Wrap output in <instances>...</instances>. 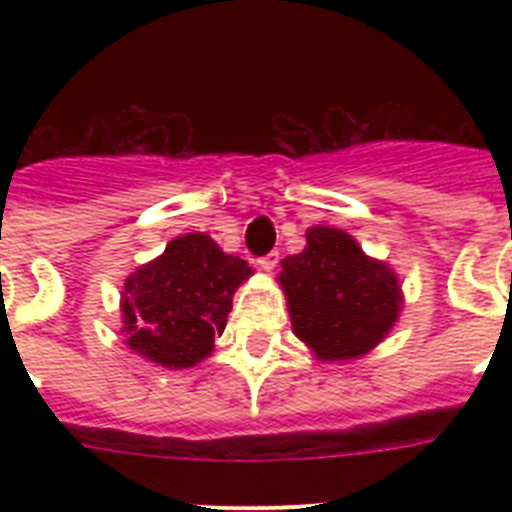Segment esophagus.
Returning a JSON list of instances; mask_svg holds the SVG:
<instances>
[{
    "mask_svg": "<svg viewBox=\"0 0 512 512\" xmlns=\"http://www.w3.org/2000/svg\"><path fill=\"white\" fill-rule=\"evenodd\" d=\"M277 264H279V253L277 251L266 253V256H261V259H259V269L266 271V274H269V271H274V266H277Z\"/></svg>",
    "mask_w": 512,
    "mask_h": 512,
    "instance_id": "obj_1",
    "label": "esophagus"
}]
</instances>
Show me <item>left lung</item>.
Listing matches in <instances>:
<instances>
[{
  "mask_svg": "<svg viewBox=\"0 0 512 512\" xmlns=\"http://www.w3.org/2000/svg\"><path fill=\"white\" fill-rule=\"evenodd\" d=\"M307 246L282 259L279 287L295 336L325 364L354 361L390 336L405 297L397 271L372 259L354 235L312 225Z\"/></svg>",
  "mask_w": 512,
  "mask_h": 512,
  "instance_id": "1",
  "label": "left lung"
}]
</instances>
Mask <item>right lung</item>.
I'll use <instances>...</instances> for the list:
<instances>
[{
	"label": "right lung",
	"mask_w": 512,
	"mask_h": 512,
	"mask_svg": "<svg viewBox=\"0 0 512 512\" xmlns=\"http://www.w3.org/2000/svg\"><path fill=\"white\" fill-rule=\"evenodd\" d=\"M253 277L243 259L207 233H187L125 279L120 315L125 346L166 369H189L215 351L235 289Z\"/></svg>",
	"instance_id": "right-lung-1"
}]
</instances>
